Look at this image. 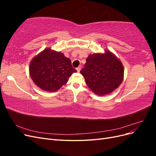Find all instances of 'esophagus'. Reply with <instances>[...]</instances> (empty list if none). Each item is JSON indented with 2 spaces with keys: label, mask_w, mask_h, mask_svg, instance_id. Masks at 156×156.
Here are the masks:
<instances>
[{
  "label": "esophagus",
  "mask_w": 156,
  "mask_h": 156,
  "mask_svg": "<svg viewBox=\"0 0 156 156\" xmlns=\"http://www.w3.org/2000/svg\"><path fill=\"white\" fill-rule=\"evenodd\" d=\"M81 66H79L78 68H77V71L78 72H79L80 71H81Z\"/></svg>",
  "instance_id": "34e87169"
}]
</instances>
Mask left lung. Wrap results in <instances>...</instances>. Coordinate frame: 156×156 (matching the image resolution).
I'll list each match as a JSON object with an SVG mask.
<instances>
[{"label": "left lung", "mask_w": 156, "mask_h": 156, "mask_svg": "<svg viewBox=\"0 0 156 156\" xmlns=\"http://www.w3.org/2000/svg\"><path fill=\"white\" fill-rule=\"evenodd\" d=\"M121 61L109 51L104 54L94 53L87 58L81 73L87 86L98 96H104L119 87L124 79Z\"/></svg>", "instance_id": "1"}]
</instances>
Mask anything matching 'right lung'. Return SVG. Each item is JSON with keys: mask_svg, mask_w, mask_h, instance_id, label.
Here are the masks:
<instances>
[{"mask_svg": "<svg viewBox=\"0 0 156 156\" xmlns=\"http://www.w3.org/2000/svg\"><path fill=\"white\" fill-rule=\"evenodd\" d=\"M77 70L71 60L60 52L47 48L32 58L29 66L31 79L41 89L56 92L68 81Z\"/></svg>", "mask_w": 156, "mask_h": 156, "instance_id": "add662e5", "label": "right lung"}]
</instances>
